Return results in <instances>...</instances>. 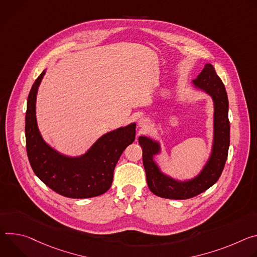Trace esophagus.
Returning <instances> with one entry per match:
<instances>
[{"label": "esophagus", "instance_id": "34e87169", "mask_svg": "<svg viewBox=\"0 0 257 257\" xmlns=\"http://www.w3.org/2000/svg\"><path fill=\"white\" fill-rule=\"evenodd\" d=\"M149 122H150V121H149L147 118L142 117V118L139 119L138 124H139V126H140L141 128H146V127L149 125Z\"/></svg>", "mask_w": 257, "mask_h": 257}]
</instances>
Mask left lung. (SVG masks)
<instances>
[{
  "instance_id": "obj_1",
  "label": "left lung",
  "mask_w": 257,
  "mask_h": 257,
  "mask_svg": "<svg viewBox=\"0 0 257 257\" xmlns=\"http://www.w3.org/2000/svg\"><path fill=\"white\" fill-rule=\"evenodd\" d=\"M192 88L208 95L213 102L212 142L209 156L195 177L179 180L164 173L156 161L162 153L160 141L148 136H140L139 144L143 150V164L147 184L156 196L183 200L203 193L219 179L227 157L230 146L229 100L225 88L210 63L191 81Z\"/></svg>"
}]
</instances>
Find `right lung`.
Masks as SVG:
<instances>
[{
    "mask_svg": "<svg viewBox=\"0 0 257 257\" xmlns=\"http://www.w3.org/2000/svg\"><path fill=\"white\" fill-rule=\"evenodd\" d=\"M46 69L27 98L25 114L26 151L37 177L56 193L68 198H91L107 192L115 165L136 138V122L102 135L83 154L70 156L44 140L37 121V96Z\"/></svg>",
    "mask_w": 257,
    "mask_h": 257,
    "instance_id": "1",
    "label": "right lung"
}]
</instances>
